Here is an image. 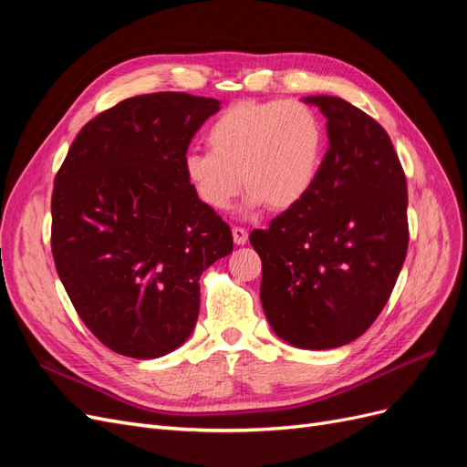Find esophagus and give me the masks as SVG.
I'll list each match as a JSON object with an SVG mask.
<instances>
[{
	"label": "esophagus",
	"instance_id": "34e87169",
	"mask_svg": "<svg viewBox=\"0 0 467 467\" xmlns=\"http://www.w3.org/2000/svg\"><path fill=\"white\" fill-rule=\"evenodd\" d=\"M232 235H234V244L235 245H245L247 244V239H249V234H247V230L245 228H232Z\"/></svg>",
	"mask_w": 467,
	"mask_h": 467
}]
</instances>
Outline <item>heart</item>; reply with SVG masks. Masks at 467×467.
<instances>
[{"instance_id":"obj_1","label":"heart","mask_w":467,"mask_h":467,"mask_svg":"<svg viewBox=\"0 0 467 467\" xmlns=\"http://www.w3.org/2000/svg\"><path fill=\"white\" fill-rule=\"evenodd\" d=\"M210 151H189L182 171L196 199L228 212L244 189L245 210L282 212L304 201L319 175L323 130L298 101H244L225 109L206 134Z\"/></svg>"}]
</instances>
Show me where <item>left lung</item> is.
I'll return each mask as SVG.
<instances>
[{
  "instance_id": "8db88e82",
  "label": "left lung",
  "mask_w": 467,
  "mask_h": 467,
  "mask_svg": "<svg viewBox=\"0 0 467 467\" xmlns=\"http://www.w3.org/2000/svg\"><path fill=\"white\" fill-rule=\"evenodd\" d=\"M329 150L304 201L249 242L261 304L286 343L325 350L358 338L388 304L407 255V181L388 132L341 97L314 95Z\"/></svg>"
}]
</instances>
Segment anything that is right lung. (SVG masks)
Masks as SVG:
<instances>
[{"mask_svg":"<svg viewBox=\"0 0 467 467\" xmlns=\"http://www.w3.org/2000/svg\"><path fill=\"white\" fill-rule=\"evenodd\" d=\"M220 101L163 91L124 99L76 136L56 173L52 255L88 329L130 358L191 337L202 271L230 255V225L196 199L182 160Z\"/></svg>","mask_w":467,"mask_h":467,"instance_id":"right-lung-1","label":"right lung"}]
</instances>
